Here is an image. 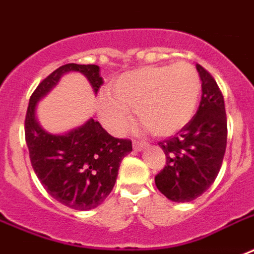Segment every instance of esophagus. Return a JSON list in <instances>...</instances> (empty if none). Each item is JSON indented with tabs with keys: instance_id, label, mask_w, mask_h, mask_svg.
Listing matches in <instances>:
<instances>
[{
	"instance_id": "esophagus-1",
	"label": "esophagus",
	"mask_w": 254,
	"mask_h": 254,
	"mask_svg": "<svg viewBox=\"0 0 254 254\" xmlns=\"http://www.w3.org/2000/svg\"><path fill=\"white\" fill-rule=\"evenodd\" d=\"M132 147H134L135 151H140V150H143V147H146V143L145 142H139V140H134Z\"/></svg>"
}]
</instances>
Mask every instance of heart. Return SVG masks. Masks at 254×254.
I'll return each instance as SVG.
<instances>
[{
  "label": "heart",
  "instance_id": "b5f03b06",
  "mask_svg": "<svg viewBox=\"0 0 254 254\" xmlns=\"http://www.w3.org/2000/svg\"><path fill=\"white\" fill-rule=\"evenodd\" d=\"M200 93V77L188 62L151 64L122 74L97 97L105 128L125 134L132 125V108L151 134L170 136L188 125Z\"/></svg>",
  "mask_w": 254,
  "mask_h": 254
}]
</instances>
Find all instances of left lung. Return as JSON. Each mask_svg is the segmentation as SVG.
<instances>
[{
  "label": "left lung",
  "instance_id": "left-lung-1",
  "mask_svg": "<svg viewBox=\"0 0 254 254\" xmlns=\"http://www.w3.org/2000/svg\"><path fill=\"white\" fill-rule=\"evenodd\" d=\"M201 79V100L197 112L173 138L160 142L166 165L155 176L162 195L177 203L203 195L221 170L227 143L225 100L216 81L196 64Z\"/></svg>",
  "mask_w": 254,
  "mask_h": 254
}]
</instances>
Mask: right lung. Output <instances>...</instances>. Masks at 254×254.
<instances>
[{
  "mask_svg": "<svg viewBox=\"0 0 254 254\" xmlns=\"http://www.w3.org/2000/svg\"><path fill=\"white\" fill-rule=\"evenodd\" d=\"M68 71L84 74L96 94L103 85L96 64H67L54 70L29 99L25 142L33 170L46 190L59 203L86 211L96 208L111 193L120 162L132 151V143L114 138L93 119L64 135L50 134L40 127L35 116L36 103Z\"/></svg>",
  "mask_w": 254,
  "mask_h": 254,
  "instance_id": "add662e5",
  "label": "right lung"
}]
</instances>
